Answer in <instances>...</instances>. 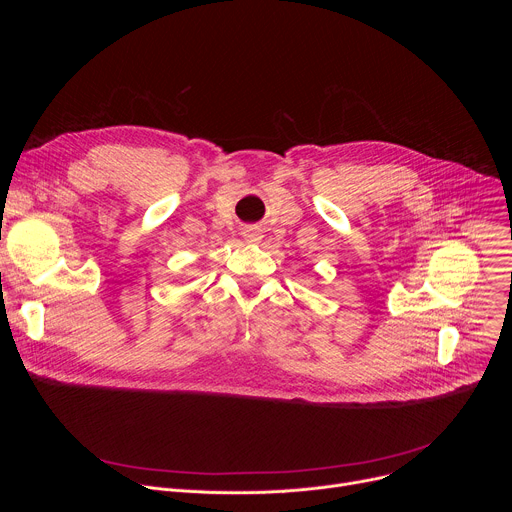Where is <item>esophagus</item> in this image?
Here are the masks:
<instances>
[{
    "mask_svg": "<svg viewBox=\"0 0 512 512\" xmlns=\"http://www.w3.org/2000/svg\"><path fill=\"white\" fill-rule=\"evenodd\" d=\"M243 237L249 241V243H257V241H261V231L259 229H253V227H247L245 231H243Z\"/></svg>",
    "mask_w": 512,
    "mask_h": 512,
    "instance_id": "obj_1",
    "label": "esophagus"
}]
</instances>
